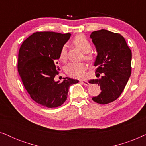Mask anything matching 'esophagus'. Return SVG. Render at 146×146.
Returning a JSON list of instances; mask_svg holds the SVG:
<instances>
[{"label":"esophagus","instance_id":"1","mask_svg":"<svg viewBox=\"0 0 146 146\" xmlns=\"http://www.w3.org/2000/svg\"><path fill=\"white\" fill-rule=\"evenodd\" d=\"M80 83H82V84L85 85V86H89L90 85V83L86 80H80Z\"/></svg>","mask_w":146,"mask_h":146}]
</instances>
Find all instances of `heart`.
I'll list each match as a JSON object with an SVG mask.
<instances>
[{"instance_id":"b5f03b06","label":"heart","mask_w":146,"mask_h":146,"mask_svg":"<svg viewBox=\"0 0 146 146\" xmlns=\"http://www.w3.org/2000/svg\"><path fill=\"white\" fill-rule=\"evenodd\" d=\"M73 43L81 50L84 53H88L91 50V44L84 36L79 35L73 40ZM67 58V45L64 44L60 51L59 59L65 61ZM86 58L90 59L91 56H86ZM87 66L82 62H70L68 64L65 68V71L68 75L74 78H83L86 76Z\"/></svg>"}]
</instances>
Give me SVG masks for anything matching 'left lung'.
<instances>
[{
	"mask_svg": "<svg viewBox=\"0 0 146 146\" xmlns=\"http://www.w3.org/2000/svg\"><path fill=\"white\" fill-rule=\"evenodd\" d=\"M90 38L97 52L94 64L97 67L96 73H104L101 78L89 81L98 84L102 90L92 100L106 104L120 96L130 77L131 52L120 34L102 29L92 32Z\"/></svg>",
	"mask_w": 146,
	"mask_h": 146,
	"instance_id": "8db88e82",
	"label": "left lung"
}]
</instances>
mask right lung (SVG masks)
Returning <instances> with one entry per match:
<instances>
[{
	"mask_svg": "<svg viewBox=\"0 0 146 146\" xmlns=\"http://www.w3.org/2000/svg\"><path fill=\"white\" fill-rule=\"evenodd\" d=\"M70 33L38 32L26 39L19 52L18 71L25 89L36 102L44 107L56 108L66 100L69 88L78 83L66 77L62 83L54 80L60 51Z\"/></svg>",
	"mask_w": 146,
	"mask_h": 146,
	"instance_id": "right-lung-1",
	"label": "right lung"
}]
</instances>
